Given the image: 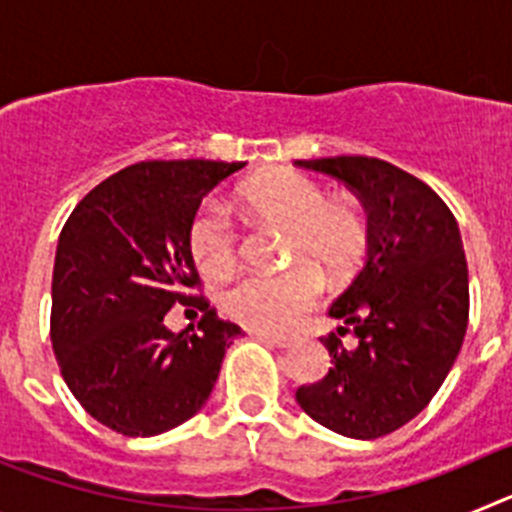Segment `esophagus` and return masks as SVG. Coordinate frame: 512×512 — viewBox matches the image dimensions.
Here are the masks:
<instances>
[{
  "label": "esophagus",
  "instance_id": "obj_1",
  "mask_svg": "<svg viewBox=\"0 0 512 512\" xmlns=\"http://www.w3.org/2000/svg\"><path fill=\"white\" fill-rule=\"evenodd\" d=\"M253 336H259L261 341L271 343V346H277V348H289V346H292V343H295V338L279 336V333H259V330H256Z\"/></svg>",
  "mask_w": 512,
  "mask_h": 512
}]
</instances>
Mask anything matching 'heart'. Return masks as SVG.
I'll use <instances>...</instances> for the list:
<instances>
[{
    "instance_id": "obj_1",
    "label": "heart",
    "mask_w": 512,
    "mask_h": 512,
    "mask_svg": "<svg viewBox=\"0 0 512 512\" xmlns=\"http://www.w3.org/2000/svg\"><path fill=\"white\" fill-rule=\"evenodd\" d=\"M253 223L287 233L284 259L300 261L279 274H248L225 289L223 310L259 333L295 328L318 302L323 274L330 282L351 277L366 251V223L348 202L325 200L323 189L297 171H269L238 189L235 197ZM189 251L197 269L220 277L233 269L238 233L223 210L205 205L189 225Z\"/></svg>"
}]
</instances>
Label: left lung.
I'll use <instances>...</instances> for the list:
<instances>
[{
  "mask_svg": "<svg viewBox=\"0 0 512 512\" xmlns=\"http://www.w3.org/2000/svg\"><path fill=\"white\" fill-rule=\"evenodd\" d=\"M346 184L366 210V261L330 305L320 338L330 372L297 390L300 408L348 438L387 436L433 400L469 320V271L456 217L408 171L369 156L295 161ZM354 332L357 343L342 346Z\"/></svg>",
  "mask_w": 512,
  "mask_h": 512,
  "instance_id": "left-lung-1",
  "label": "left lung"
}]
</instances>
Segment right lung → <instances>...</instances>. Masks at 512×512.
Instances as JSON below:
<instances>
[{"label": "right lung", "mask_w": 512, "mask_h": 512, "mask_svg": "<svg viewBox=\"0 0 512 512\" xmlns=\"http://www.w3.org/2000/svg\"><path fill=\"white\" fill-rule=\"evenodd\" d=\"M246 161H140L74 207L58 235L51 341L81 408L122 436H158L210 397L225 348L243 330L220 320L200 287L189 225L202 197ZM174 304L203 310L171 334Z\"/></svg>", "instance_id": "obj_1"}]
</instances>
